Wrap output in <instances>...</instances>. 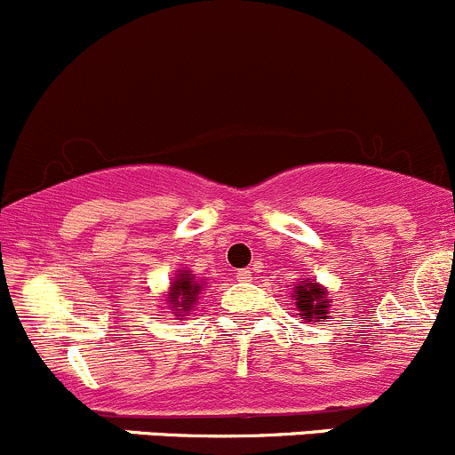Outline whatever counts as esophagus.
Listing matches in <instances>:
<instances>
[{
	"mask_svg": "<svg viewBox=\"0 0 455 455\" xmlns=\"http://www.w3.org/2000/svg\"><path fill=\"white\" fill-rule=\"evenodd\" d=\"M237 279H240V282H251V279H253V273H251L249 268H242L237 270Z\"/></svg>",
	"mask_w": 455,
	"mask_h": 455,
	"instance_id": "obj_1",
	"label": "esophagus"
}]
</instances>
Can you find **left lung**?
I'll return each instance as SVG.
<instances>
[{
    "label": "left lung",
    "mask_w": 455,
    "mask_h": 455,
    "mask_svg": "<svg viewBox=\"0 0 455 455\" xmlns=\"http://www.w3.org/2000/svg\"><path fill=\"white\" fill-rule=\"evenodd\" d=\"M291 297L295 301L297 310H299V316L308 323L310 321L316 323L321 319H328L332 299H328V291L316 279L304 277V282H297Z\"/></svg>",
    "instance_id": "1"
}]
</instances>
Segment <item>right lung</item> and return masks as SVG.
Masks as SVG:
<instances>
[{
    "mask_svg": "<svg viewBox=\"0 0 455 455\" xmlns=\"http://www.w3.org/2000/svg\"><path fill=\"white\" fill-rule=\"evenodd\" d=\"M202 291H204V282L196 279L191 270H176V277L172 279L169 292L164 295V304H167L164 308L172 310V315L187 319L198 306Z\"/></svg>",
    "mask_w": 455,
    "mask_h": 455,
    "instance_id": "1",
    "label": "right lung"
}]
</instances>
